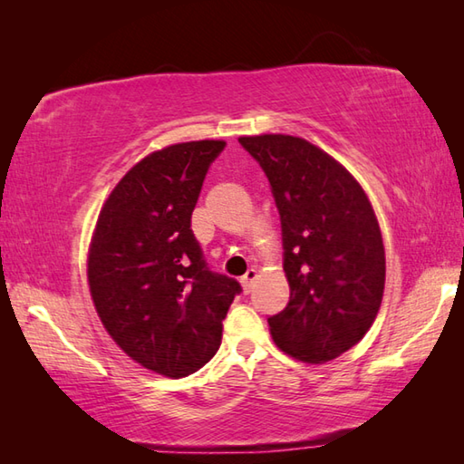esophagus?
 Instances as JSON below:
<instances>
[{"label":"esophagus","mask_w":464,"mask_h":464,"mask_svg":"<svg viewBox=\"0 0 464 464\" xmlns=\"http://www.w3.org/2000/svg\"><path fill=\"white\" fill-rule=\"evenodd\" d=\"M255 279H257V271H255V269H249L247 273L243 275V277H241V285H243V291H245V293H249V291L253 289Z\"/></svg>","instance_id":"34e87169"}]
</instances>
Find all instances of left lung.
Wrapping results in <instances>:
<instances>
[{
  "label": "left lung",
  "mask_w": 464,
  "mask_h": 464,
  "mask_svg": "<svg viewBox=\"0 0 464 464\" xmlns=\"http://www.w3.org/2000/svg\"><path fill=\"white\" fill-rule=\"evenodd\" d=\"M239 143L267 175L281 217L291 297L267 319L273 339L295 359L331 361L364 337L381 307L377 217L353 175L301 137L255 135Z\"/></svg>",
  "instance_id": "1"
}]
</instances>
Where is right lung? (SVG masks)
Here are the masks:
<instances>
[{
    "instance_id": "right-lung-1",
    "label": "right lung",
    "mask_w": 464,
    "mask_h": 464,
    "mask_svg": "<svg viewBox=\"0 0 464 464\" xmlns=\"http://www.w3.org/2000/svg\"><path fill=\"white\" fill-rule=\"evenodd\" d=\"M225 141L147 155L117 183L90 247L102 323L133 361L165 377L199 371L217 353L239 281L215 273L191 229L205 175Z\"/></svg>"
}]
</instances>
